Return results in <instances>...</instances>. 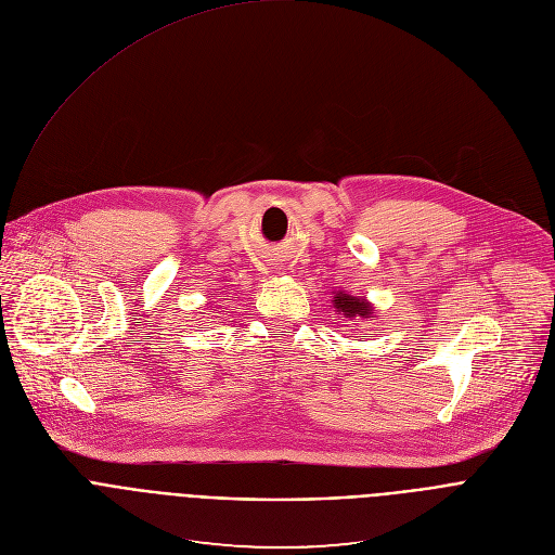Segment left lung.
I'll use <instances>...</instances> for the list:
<instances>
[{"label":"left lung","mask_w":555,"mask_h":555,"mask_svg":"<svg viewBox=\"0 0 555 555\" xmlns=\"http://www.w3.org/2000/svg\"><path fill=\"white\" fill-rule=\"evenodd\" d=\"M332 308L335 312L344 314L348 321H359V319H373L375 308L365 297H354V294H348L344 289L335 292V299H332Z\"/></svg>","instance_id":"1"}]
</instances>
